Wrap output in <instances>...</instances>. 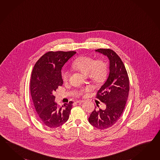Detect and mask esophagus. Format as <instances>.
Returning a JSON list of instances; mask_svg holds the SVG:
<instances>
[{"label": "esophagus", "mask_w": 160, "mask_h": 160, "mask_svg": "<svg viewBox=\"0 0 160 160\" xmlns=\"http://www.w3.org/2000/svg\"><path fill=\"white\" fill-rule=\"evenodd\" d=\"M84 102V100H76L75 102H76V103H82V102Z\"/></svg>", "instance_id": "obj_1"}]
</instances>
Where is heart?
Wrapping results in <instances>:
<instances>
[{"label": "heart", "mask_w": 160, "mask_h": 160, "mask_svg": "<svg viewBox=\"0 0 160 160\" xmlns=\"http://www.w3.org/2000/svg\"><path fill=\"white\" fill-rule=\"evenodd\" d=\"M72 66L82 73L88 75L90 78L97 83L103 82L108 72V65L105 61L102 59L95 60L92 57L87 56L78 57L73 63ZM62 78L64 82H67L70 78V72L67 70L64 71L62 73ZM91 89V87H86L79 91V94L83 95Z\"/></svg>", "instance_id": "heart-1"}]
</instances>
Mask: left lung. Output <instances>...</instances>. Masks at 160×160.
<instances>
[{
    "label": "left lung",
    "mask_w": 160,
    "mask_h": 160,
    "mask_svg": "<svg viewBox=\"0 0 160 160\" xmlns=\"http://www.w3.org/2000/svg\"><path fill=\"white\" fill-rule=\"evenodd\" d=\"M96 52L106 55L110 60L108 77L96 96L106 104V108L96 110L95 107L88 121L93 126L104 130L112 126L123 113L129 93V79L123 62L114 50L100 48Z\"/></svg>",
    "instance_id": "left-lung-1"
}]
</instances>
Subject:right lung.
<instances>
[{"label":"right lung","instance_id":"obj_1","mask_svg":"<svg viewBox=\"0 0 160 160\" xmlns=\"http://www.w3.org/2000/svg\"><path fill=\"white\" fill-rule=\"evenodd\" d=\"M76 52L50 51L34 65L30 80V92L39 120L50 128H56L68 121L73 102L62 106L54 102L53 93L62 86L61 69Z\"/></svg>","mask_w":160,"mask_h":160}]
</instances>
